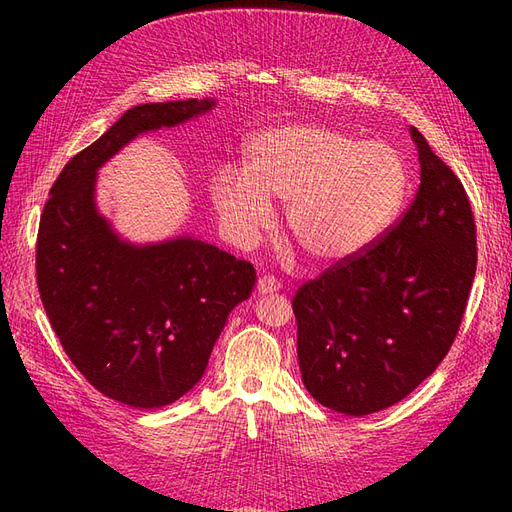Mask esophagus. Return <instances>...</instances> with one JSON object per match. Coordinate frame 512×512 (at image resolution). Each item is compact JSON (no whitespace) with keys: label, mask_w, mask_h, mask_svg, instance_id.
Segmentation results:
<instances>
[{"label":"esophagus","mask_w":512,"mask_h":512,"mask_svg":"<svg viewBox=\"0 0 512 512\" xmlns=\"http://www.w3.org/2000/svg\"><path fill=\"white\" fill-rule=\"evenodd\" d=\"M256 288H258L260 294H271L275 290H280V282H277L275 277H271V275H260Z\"/></svg>","instance_id":"34e87169"}]
</instances>
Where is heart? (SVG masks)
<instances>
[{
	"label": "heart",
	"mask_w": 512,
	"mask_h": 512,
	"mask_svg": "<svg viewBox=\"0 0 512 512\" xmlns=\"http://www.w3.org/2000/svg\"><path fill=\"white\" fill-rule=\"evenodd\" d=\"M408 168L397 149L318 123L275 128L247 147L245 173L222 166L211 198L237 243L252 245L286 205V230L314 262L333 265L374 245L404 211Z\"/></svg>",
	"instance_id": "obj_1"
}]
</instances>
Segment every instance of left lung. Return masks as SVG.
Listing matches in <instances>:
<instances>
[{"mask_svg": "<svg viewBox=\"0 0 512 512\" xmlns=\"http://www.w3.org/2000/svg\"><path fill=\"white\" fill-rule=\"evenodd\" d=\"M410 134L421 185L410 207L354 258L292 299L305 389L350 416L408 397L451 350L476 273V224L457 175Z\"/></svg>", "mask_w": 512, "mask_h": 512, "instance_id": "obj_1", "label": "left lung"}]
</instances>
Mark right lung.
Returning a JSON list of instances; mask_svg holds the SVG:
<instances>
[{
    "instance_id": "right-lung-1",
    "label": "right lung",
    "mask_w": 512,
    "mask_h": 512,
    "mask_svg": "<svg viewBox=\"0 0 512 512\" xmlns=\"http://www.w3.org/2000/svg\"><path fill=\"white\" fill-rule=\"evenodd\" d=\"M211 106L179 100L130 108L64 166L40 215L36 280L51 327L85 380L132 408L173 404L203 378L256 271L198 239L121 241L96 209V170L141 132L177 126Z\"/></svg>"
}]
</instances>
